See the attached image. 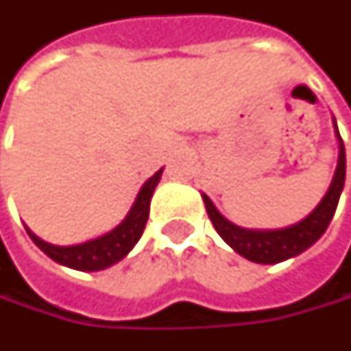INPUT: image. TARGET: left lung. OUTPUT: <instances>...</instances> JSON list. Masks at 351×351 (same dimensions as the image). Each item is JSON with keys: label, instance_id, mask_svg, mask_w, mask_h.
Instances as JSON below:
<instances>
[{"label": "left lung", "instance_id": "8db88e82", "mask_svg": "<svg viewBox=\"0 0 351 351\" xmlns=\"http://www.w3.org/2000/svg\"><path fill=\"white\" fill-rule=\"evenodd\" d=\"M332 121H334V130H336V138H338V164H336L334 178H332L328 191L320 199V203L315 207V210L308 213L303 221H299L297 224H291L285 228H274V230L244 228V226L230 223L213 205L209 197L201 193L215 230L221 234V238L234 250L236 254H240L242 258L256 263L285 262L289 258L303 254L304 250L311 248L318 238L326 232L332 217L336 213L346 182L344 142H342V136L338 132V125H336L334 117H332Z\"/></svg>", "mask_w": 351, "mask_h": 351}]
</instances>
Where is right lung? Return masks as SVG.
<instances>
[{"label":"right lung","mask_w":351,"mask_h":351,"mask_svg":"<svg viewBox=\"0 0 351 351\" xmlns=\"http://www.w3.org/2000/svg\"><path fill=\"white\" fill-rule=\"evenodd\" d=\"M162 171L164 168L158 169L152 178H148L144 182L132 207L127 213V217L117 224L113 230L97 236L93 240L74 244V246H56V244H48L45 240H40L34 232H31V228L25 226L27 234L31 236V240L47 254L50 260H54L60 265L72 267L77 271L107 269V267L115 265L117 262H121L141 240L146 221H148V213H150V199H152L156 185L162 178Z\"/></svg>","instance_id":"obj_1"}]
</instances>
